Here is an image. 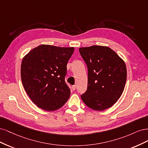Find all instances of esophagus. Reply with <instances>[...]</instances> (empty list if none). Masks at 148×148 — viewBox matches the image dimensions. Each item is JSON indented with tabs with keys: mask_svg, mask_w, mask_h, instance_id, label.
<instances>
[{
	"mask_svg": "<svg viewBox=\"0 0 148 148\" xmlns=\"http://www.w3.org/2000/svg\"><path fill=\"white\" fill-rule=\"evenodd\" d=\"M71 88H72V90H73V91H74V90H75V85H73V86H72V87H71Z\"/></svg>",
	"mask_w": 148,
	"mask_h": 148,
	"instance_id": "34e87169",
	"label": "esophagus"
}]
</instances>
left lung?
Wrapping results in <instances>:
<instances>
[{"label":"left lung","mask_w":148,"mask_h":148,"mask_svg":"<svg viewBox=\"0 0 148 148\" xmlns=\"http://www.w3.org/2000/svg\"><path fill=\"white\" fill-rule=\"evenodd\" d=\"M80 53L87 66V90L81 95L83 102L95 111H104L115 104L126 83L125 62L109 47H81Z\"/></svg>","instance_id":"obj_1"}]
</instances>
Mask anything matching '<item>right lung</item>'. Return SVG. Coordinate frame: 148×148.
I'll list each match as a JSON object with an SVG mask.
<instances>
[{
  "label": "right lung",
  "instance_id": "1",
  "mask_svg": "<svg viewBox=\"0 0 148 148\" xmlns=\"http://www.w3.org/2000/svg\"><path fill=\"white\" fill-rule=\"evenodd\" d=\"M74 47L40 45L23 59L21 77L28 96L37 107L53 111L63 106L71 94L64 78Z\"/></svg>",
  "mask_w": 148,
  "mask_h": 148
}]
</instances>
